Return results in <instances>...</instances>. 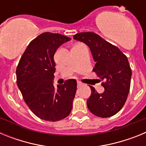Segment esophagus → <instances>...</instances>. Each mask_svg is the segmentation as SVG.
Listing matches in <instances>:
<instances>
[{
  "label": "esophagus",
  "instance_id": "obj_1",
  "mask_svg": "<svg viewBox=\"0 0 146 146\" xmlns=\"http://www.w3.org/2000/svg\"><path fill=\"white\" fill-rule=\"evenodd\" d=\"M77 86H81V85H82V83H81L80 82H77Z\"/></svg>",
  "mask_w": 146,
  "mask_h": 146
}]
</instances>
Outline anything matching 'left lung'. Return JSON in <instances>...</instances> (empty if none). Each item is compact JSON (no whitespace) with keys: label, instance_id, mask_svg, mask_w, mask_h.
Returning a JSON list of instances; mask_svg holds the SVG:
<instances>
[{"label":"left lung","instance_id":"8db88e82","mask_svg":"<svg viewBox=\"0 0 146 146\" xmlns=\"http://www.w3.org/2000/svg\"><path fill=\"white\" fill-rule=\"evenodd\" d=\"M73 38L89 47L96 62L93 71L104 81V91L102 94L90 86L88 108L98 117L113 116L123 108L129 92L131 70L128 58L118 47L93 32L77 33Z\"/></svg>","mask_w":146,"mask_h":146}]
</instances>
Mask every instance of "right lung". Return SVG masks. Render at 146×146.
I'll use <instances>...</instances> for the list:
<instances>
[{
	"instance_id": "1",
	"label": "right lung",
	"mask_w": 146,
	"mask_h": 146,
	"mask_svg": "<svg viewBox=\"0 0 146 146\" xmlns=\"http://www.w3.org/2000/svg\"><path fill=\"white\" fill-rule=\"evenodd\" d=\"M71 38L46 32L30 42L16 71L17 84L24 101L37 117L48 121L64 119L70 114L77 91V81L68 80L53 85L54 55Z\"/></svg>"
}]
</instances>
